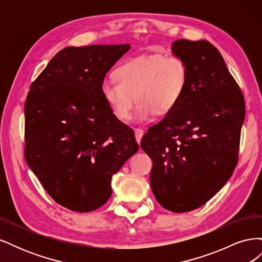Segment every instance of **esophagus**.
I'll return each mask as SVG.
<instances>
[{"mask_svg": "<svg viewBox=\"0 0 262 262\" xmlns=\"http://www.w3.org/2000/svg\"><path fill=\"white\" fill-rule=\"evenodd\" d=\"M134 134H136L137 142L140 144L141 143V140H142V137H143V134H144V131L142 130V129H134Z\"/></svg>", "mask_w": 262, "mask_h": 262, "instance_id": "34e87169", "label": "esophagus"}]
</instances>
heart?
<instances>
[{
  "mask_svg": "<svg viewBox=\"0 0 262 262\" xmlns=\"http://www.w3.org/2000/svg\"><path fill=\"white\" fill-rule=\"evenodd\" d=\"M115 78L101 85L106 104L116 119L125 121L136 100L133 119L142 122L152 113L164 116L176 107L186 91L188 70L176 57L140 55L119 66Z\"/></svg>",
  "mask_w": 262,
  "mask_h": 262,
  "instance_id": "b5f03b06",
  "label": "heart"
}]
</instances>
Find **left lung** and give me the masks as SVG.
<instances>
[{
  "label": "left lung",
  "instance_id": "obj_1",
  "mask_svg": "<svg viewBox=\"0 0 262 262\" xmlns=\"http://www.w3.org/2000/svg\"><path fill=\"white\" fill-rule=\"evenodd\" d=\"M187 67L186 91L176 107L150 126L141 147L153 167L149 184L163 208L182 213L207 203L238 161L245 100L220 51L207 40L173 41Z\"/></svg>",
  "mask_w": 262,
  "mask_h": 262
}]
</instances>
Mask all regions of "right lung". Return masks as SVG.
Returning <instances> with one entry per match:
<instances>
[{
	"label": "right lung",
	"instance_id": "1",
	"mask_svg": "<svg viewBox=\"0 0 262 262\" xmlns=\"http://www.w3.org/2000/svg\"><path fill=\"white\" fill-rule=\"evenodd\" d=\"M131 46L68 47L31 84L25 102V160L52 199L91 212L139 145L101 94L105 76Z\"/></svg>",
	"mask_w": 262,
	"mask_h": 262
}]
</instances>
